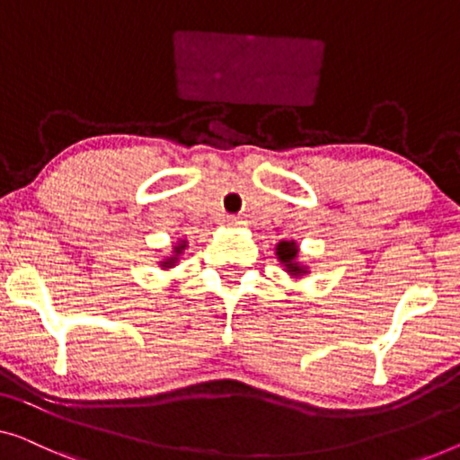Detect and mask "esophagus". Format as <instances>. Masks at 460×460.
<instances>
[{"label":"esophagus","mask_w":460,"mask_h":460,"mask_svg":"<svg viewBox=\"0 0 460 460\" xmlns=\"http://www.w3.org/2000/svg\"><path fill=\"white\" fill-rule=\"evenodd\" d=\"M226 222H228L230 226H241L243 224L241 217H236V216H228V217H226Z\"/></svg>","instance_id":"obj_1"}]
</instances>
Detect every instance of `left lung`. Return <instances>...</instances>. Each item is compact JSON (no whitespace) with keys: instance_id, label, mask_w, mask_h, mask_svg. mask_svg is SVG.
I'll use <instances>...</instances> for the list:
<instances>
[{"instance_id":"left-lung-1","label":"left lung","mask_w":460,"mask_h":460,"mask_svg":"<svg viewBox=\"0 0 460 460\" xmlns=\"http://www.w3.org/2000/svg\"><path fill=\"white\" fill-rule=\"evenodd\" d=\"M276 255H278L279 261H282V263L286 265V268H288L290 274H295V276H301V274H305V268H301V265H298V263L295 261L296 255H298L296 243H292V241H282V243L278 244Z\"/></svg>"}]
</instances>
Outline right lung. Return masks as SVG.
Returning a JSON list of instances; mask_svg holds the SVG:
<instances>
[{
  "instance_id": "1",
  "label": "right lung",
  "mask_w": 460,
  "mask_h": 460,
  "mask_svg": "<svg viewBox=\"0 0 460 460\" xmlns=\"http://www.w3.org/2000/svg\"><path fill=\"white\" fill-rule=\"evenodd\" d=\"M184 246H186L184 243H182V244H178V246H176V249H174V251H176V255H181V251H184ZM174 259H176V257H172V259H170V261H165L164 265H170V263H174Z\"/></svg>"
}]
</instances>
